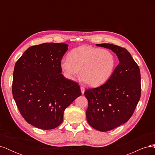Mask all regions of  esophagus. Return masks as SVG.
<instances>
[{
    "mask_svg": "<svg viewBox=\"0 0 155 155\" xmlns=\"http://www.w3.org/2000/svg\"><path fill=\"white\" fill-rule=\"evenodd\" d=\"M80 88H81V93H82V94H84V92H85V88H84V87H80Z\"/></svg>",
    "mask_w": 155,
    "mask_h": 155,
    "instance_id": "34e87169",
    "label": "esophagus"
}]
</instances>
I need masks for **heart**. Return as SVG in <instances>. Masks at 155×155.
I'll return each instance as SVG.
<instances>
[{
	"label": "heart",
	"instance_id": "obj_1",
	"mask_svg": "<svg viewBox=\"0 0 155 155\" xmlns=\"http://www.w3.org/2000/svg\"><path fill=\"white\" fill-rule=\"evenodd\" d=\"M115 56L110 51L83 45L72 50L68 58L61 62L65 77L74 80L79 75L88 86L104 85L112 75L116 67Z\"/></svg>",
	"mask_w": 155,
	"mask_h": 155
}]
</instances>
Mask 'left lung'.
<instances>
[{
    "label": "left lung",
    "instance_id": "1",
    "mask_svg": "<svg viewBox=\"0 0 155 155\" xmlns=\"http://www.w3.org/2000/svg\"><path fill=\"white\" fill-rule=\"evenodd\" d=\"M96 46L111 50L119 59L109 80L84 93L88 124L105 132L126 123L133 114L141 96V76L138 65L125 48L109 43Z\"/></svg>",
    "mask_w": 155,
    "mask_h": 155
}]
</instances>
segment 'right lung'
<instances>
[{"label": "right lung", "instance_id": "1", "mask_svg": "<svg viewBox=\"0 0 155 155\" xmlns=\"http://www.w3.org/2000/svg\"><path fill=\"white\" fill-rule=\"evenodd\" d=\"M64 43H43L28 48L14 67L12 94L29 124L53 129L63 121L65 109L81 94L78 84L61 74Z\"/></svg>", "mask_w": 155, "mask_h": 155}]
</instances>
